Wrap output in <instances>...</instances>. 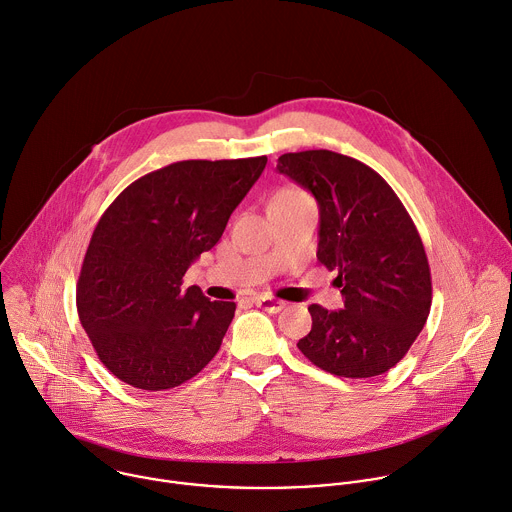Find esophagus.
<instances>
[{"label":"esophagus","mask_w":512,"mask_h":512,"mask_svg":"<svg viewBox=\"0 0 512 512\" xmlns=\"http://www.w3.org/2000/svg\"><path fill=\"white\" fill-rule=\"evenodd\" d=\"M252 302L256 306H262V309L268 313H280L284 309V302L278 298H272V296H254Z\"/></svg>","instance_id":"1"}]
</instances>
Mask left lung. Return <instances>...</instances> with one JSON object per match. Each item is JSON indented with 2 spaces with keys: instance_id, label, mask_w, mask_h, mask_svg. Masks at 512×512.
<instances>
[{
  "instance_id": "obj_1",
  "label": "left lung",
  "mask_w": 512,
  "mask_h": 512,
  "mask_svg": "<svg viewBox=\"0 0 512 512\" xmlns=\"http://www.w3.org/2000/svg\"><path fill=\"white\" fill-rule=\"evenodd\" d=\"M276 169L319 203L317 258L337 270L345 309L311 304V333L296 347L327 373L375 377L397 365L424 329L432 276L422 238L387 181L327 149L284 153Z\"/></svg>"
}]
</instances>
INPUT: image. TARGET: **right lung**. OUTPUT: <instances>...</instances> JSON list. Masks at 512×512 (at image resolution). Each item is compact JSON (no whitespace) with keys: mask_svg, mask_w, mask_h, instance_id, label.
Wrapping results in <instances>:
<instances>
[{"mask_svg":"<svg viewBox=\"0 0 512 512\" xmlns=\"http://www.w3.org/2000/svg\"><path fill=\"white\" fill-rule=\"evenodd\" d=\"M266 161L171 163L133 181L98 220L76 309L98 359L121 381L171 389L220 351L236 302L181 284L199 254L218 244Z\"/></svg>","mask_w":512,"mask_h":512,"instance_id":"right-lung-1","label":"right lung"}]
</instances>
